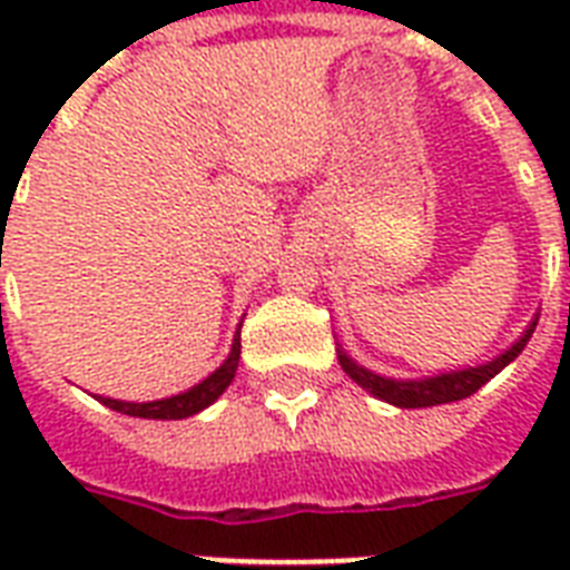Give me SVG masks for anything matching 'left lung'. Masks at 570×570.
Returning <instances> with one entry per match:
<instances>
[{
  "label": "left lung",
  "mask_w": 570,
  "mask_h": 570,
  "mask_svg": "<svg viewBox=\"0 0 570 570\" xmlns=\"http://www.w3.org/2000/svg\"><path fill=\"white\" fill-rule=\"evenodd\" d=\"M532 331H535V322L523 331V337L518 340L512 348H505L503 355H497L494 361H488V364L455 370V373L432 375V379H384V375L373 373V370H366V366H361L357 361H352L343 348H337V357L340 366H343V373L352 381H357L366 393H373L375 399H381V402H390V405L396 407H432L473 396L482 384H488L500 370H505L514 357L521 355L523 346H527V340L532 337Z\"/></svg>",
  "instance_id": "left-lung-1"
}]
</instances>
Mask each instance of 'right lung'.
Returning a JSON list of instances; mask_svg holds the SVG:
<instances>
[{"label": "right lung", "mask_w": 570, "mask_h": 570, "mask_svg": "<svg viewBox=\"0 0 570 570\" xmlns=\"http://www.w3.org/2000/svg\"><path fill=\"white\" fill-rule=\"evenodd\" d=\"M239 355H242V343H239V331H236L227 361H224L213 375H206L200 384L186 390V393H177V396H168V399H156V402H124V399H109V396H100V402L106 407H111V411H118V414H127V416H145V420H183V416H191L197 414V411H204V407L213 405L215 399L230 387L233 375H236V366H239Z\"/></svg>", "instance_id": "obj_1"}]
</instances>
